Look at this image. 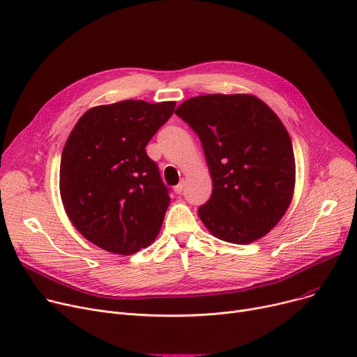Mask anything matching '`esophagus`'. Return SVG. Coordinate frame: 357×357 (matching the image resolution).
<instances>
[{
    "label": "esophagus",
    "mask_w": 357,
    "mask_h": 357,
    "mask_svg": "<svg viewBox=\"0 0 357 357\" xmlns=\"http://www.w3.org/2000/svg\"><path fill=\"white\" fill-rule=\"evenodd\" d=\"M183 188H185V183H183V181H182V182H179V183L175 186L174 191H175V194H182Z\"/></svg>",
    "instance_id": "obj_1"
}]
</instances>
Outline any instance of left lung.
<instances>
[{
  "mask_svg": "<svg viewBox=\"0 0 357 357\" xmlns=\"http://www.w3.org/2000/svg\"><path fill=\"white\" fill-rule=\"evenodd\" d=\"M175 114L198 135L213 178L198 215L211 234L248 245L287 213L295 186L292 142L282 121L257 97L208 93L186 100Z\"/></svg>",
  "mask_w": 357,
  "mask_h": 357,
  "instance_id": "1",
  "label": "left lung"
}]
</instances>
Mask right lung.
<instances>
[{
    "instance_id": "1",
    "label": "right lung",
    "mask_w": 357,
    "mask_h": 357,
    "mask_svg": "<svg viewBox=\"0 0 357 357\" xmlns=\"http://www.w3.org/2000/svg\"><path fill=\"white\" fill-rule=\"evenodd\" d=\"M176 102L126 100L88 109L61 159L59 188L72 224L93 245L133 255L158 236L171 198L146 144Z\"/></svg>"
}]
</instances>
